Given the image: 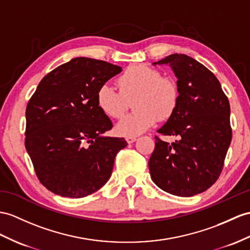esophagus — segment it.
<instances>
[{
  "mask_svg": "<svg viewBox=\"0 0 250 250\" xmlns=\"http://www.w3.org/2000/svg\"><path fill=\"white\" fill-rule=\"evenodd\" d=\"M126 142L128 143V144H130V143H133L137 140V138L136 137H126Z\"/></svg>",
  "mask_w": 250,
  "mask_h": 250,
  "instance_id": "esophagus-1",
  "label": "esophagus"
}]
</instances>
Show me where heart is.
I'll use <instances>...</instances> for the list:
<instances>
[{
	"mask_svg": "<svg viewBox=\"0 0 250 250\" xmlns=\"http://www.w3.org/2000/svg\"><path fill=\"white\" fill-rule=\"evenodd\" d=\"M119 89L105 83L96 94L97 106L106 115L120 119L127 108V101L136 97L137 111L126 115L115 126L121 136L133 137L147 130L158 118L167 120L178 104L179 90L174 79L161 76L150 66L131 65L118 79Z\"/></svg>",
	"mask_w": 250,
	"mask_h": 250,
	"instance_id": "1",
	"label": "heart"
}]
</instances>
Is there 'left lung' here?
<instances>
[{
  "mask_svg": "<svg viewBox=\"0 0 250 250\" xmlns=\"http://www.w3.org/2000/svg\"><path fill=\"white\" fill-rule=\"evenodd\" d=\"M156 64H168L177 77L178 104L157 131L177 137L167 143L156 137L148 161L150 177L161 190L191 197L203 193L221 175L232 138L230 105L213 73L185 54Z\"/></svg>",
  "mask_w": 250,
  "mask_h": 250,
  "instance_id": "obj_1",
  "label": "left lung"
}]
</instances>
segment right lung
<instances>
[{"label": "right lung", "instance_id": "right-lung-1", "mask_svg": "<svg viewBox=\"0 0 250 250\" xmlns=\"http://www.w3.org/2000/svg\"><path fill=\"white\" fill-rule=\"evenodd\" d=\"M122 72L119 65L77 57L39 83L26 107L25 148L47 190L81 198L104 186L124 138L105 137L110 119L97 106L100 87Z\"/></svg>", "mask_w": 250, "mask_h": 250}]
</instances>
